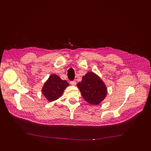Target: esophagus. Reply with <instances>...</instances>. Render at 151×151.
Listing matches in <instances>:
<instances>
[{
    "instance_id": "obj_1",
    "label": "esophagus",
    "mask_w": 151,
    "mask_h": 151,
    "mask_svg": "<svg viewBox=\"0 0 151 151\" xmlns=\"http://www.w3.org/2000/svg\"><path fill=\"white\" fill-rule=\"evenodd\" d=\"M70 84L72 85V86H76V82L75 81H73L70 82Z\"/></svg>"
}]
</instances>
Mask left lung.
Listing matches in <instances>:
<instances>
[{
  "mask_svg": "<svg viewBox=\"0 0 151 151\" xmlns=\"http://www.w3.org/2000/svg\"><path fill=\"white\" fill-rule=\"evenodd\" d=\"M86 101L91 104H99L106 98L107 88L100 77L93 72H89L77 84Z\"/></svg>",
  "mask_w": 151,
  "mask_h": 151,
  "instance_id": "8db88e82",
  "label": "left lung"
}]
</instances>
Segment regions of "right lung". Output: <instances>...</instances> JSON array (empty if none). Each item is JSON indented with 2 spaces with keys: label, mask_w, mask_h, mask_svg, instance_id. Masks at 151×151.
I'll use <instances>...</instances> for the list:
<instances>
[{
  "label": "right lung",
  "mask_w": 151,
  "mask_h": 151,
  "mask_svg": "<svg viewBox=\"0 0 151 151\" xmlns=\"http://www.w3.org/2000/svg\"><path fill=\"white\" fill-rule=\"evenodd\" d=\"M68 86L69 84L65 80H62L57 75L52 74L45 83L42 92L48 101L52 102L61 96Z\"/></svg>",
  "instance_id": "add662e5"
}]
</instances>
